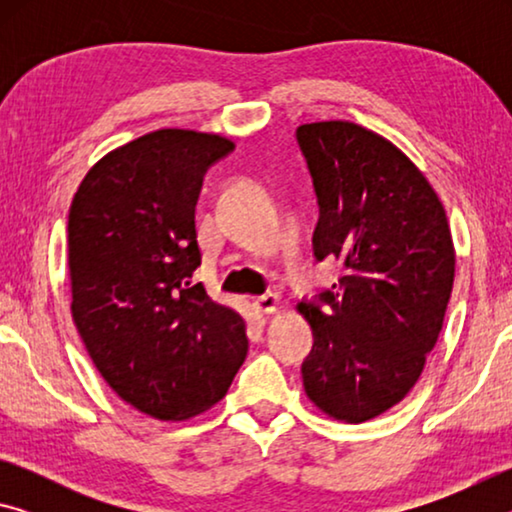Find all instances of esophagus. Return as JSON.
I'll return each mask as SVG.
<instances>
[{"label": "esophagus", "instance_id": "34e87169", "mask_svg": "<svg viewBox=\"0 0 512 512\" xmlns=\"http://www.w3.org/2000/svg\"><path fill=\"white\" fill-rule=\"evenodd\" d=\"M253 305L259 314H273V311H277V307H280V298H277L275 293H264V296L255 298Z\"/></svg>", "mask_w": 512, "mask_h": 512}]
</instances>
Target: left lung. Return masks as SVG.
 <instances>
[{
	"label": "left lung",
	"instance_id": "left-lung-1",
	"mask_svg": "<svg viewBox=\"0 0 512 512\" xmlns=\"http://www.w3.org/2000/svg\"><path fill=\"white\" fill-rule=\"evenodd\" d=\"M296 140L318 198L314 257L345 275L298 311L314 345L309 400L329 418L366 422L402 402L438 341L454 284L445 207L422 171L352 121L302 124Z\"/></svg>",
	"mask_w": 512,
	"mask_h": 512
}]
</instances>
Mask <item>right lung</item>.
Wrapping results in <instances>:
<instances>
[{"instance_id": "obj_1", "label": "right lung", "mask_w": 512, "mask_h": 512, "mask_svg": "<svg viewBox=\"0 0 512 512\" xmlns=\"http://www.w3.org/2000/svg\"><path fill=\"white\" fill-rule=\"evenodd\" d=\"M221 135L162 128L88 171L69 207L72 318L121 400L158 420H187L228 393L246 359V323L207 296L196 203Z\"/></svg>"}]
</instances>
